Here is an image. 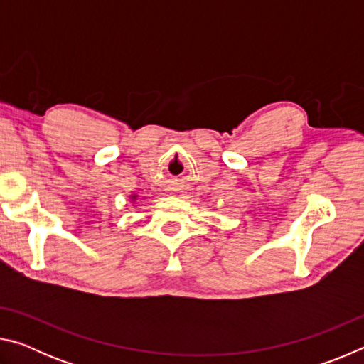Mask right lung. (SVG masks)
Wrapping results in <instances>:
<instances>
[{"label":"right lung","mask_w":364,"mask_h":364,"mask_svg":"<svg viewBox=\"0 0 364 364\" xmlns=\"http://www.w3.org/2000/svg\"><path fill=\"white\" fill-rule=\"evenodd\" d=\"M130 200L133 202V204H134V202H136L138 200V194H132L130 196Z\"/></svg>","instance_id":"obj_1"}]
</instances>
